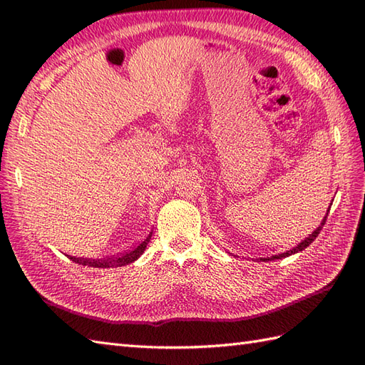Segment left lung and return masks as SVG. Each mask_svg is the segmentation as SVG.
Listing matches in <instances>:
<instances>
[{
	"label": "left lung",
	"mask_w": 365,
	"mask_h": 365,
	"mask_svg": "<svg viewBox=\"0 0 365 365\" xmlns=\"http://www.w3.org/2000/svg\"><path fill=\"white\" fill-rule=\"evenodd\" d=\"M328 212H330V209H328ZM327 217H328V213H327V215H325V218L322 220V223H321V226H319L316 230H314V232L313 234H311L309 237H307L305 240H304V242H302V243H299L296 247H292V250L291 251H287V252H283V254H279V255H272L271 257V259H269V257H266V259H263V260H275V259H283V257H288V255H291V254H296V252H299V251H304L305 250V247L307 246H309L311 243H313L314 242V240H316V237L319 235V232H321V230H322V227H324V225H325V221H327Z\"/></svg>",
	"instance_id": "8db88e82"
}]
</instances>
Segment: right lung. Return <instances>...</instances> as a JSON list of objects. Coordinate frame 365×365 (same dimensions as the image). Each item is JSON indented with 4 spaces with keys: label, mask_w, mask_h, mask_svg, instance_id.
Masks as SVG:
<instances>
[{
    "label": "right lung",
    "mask_w": 365,
    "mask_h": 365,
    "mask_svg": "<svg viewBox=\"0 0 365 365\" xmlns=\"http://www.w3.org/2000/svg\"><path fill=\"white\" fill-rule=\"evenodd\" d=\"M152 234L153 232H150L136 247H133L131 251L119 254L115 257H106V259H80V257L77 259V257H69V259L78 264L93 266V268H118V266H125V264H130L139 259L142 252L145 251L150 238H152Z\"/></svg>",
    "instance_id": "1"
}]
</instances>
